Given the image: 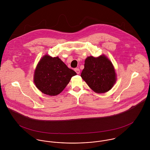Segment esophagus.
Segmentation results:
<instances>
[{
  "label": "esophagus",
  "mask_w": 150,
  "mask_h": 150,
  "mask_svg": "<svg viewBox=\"0 0 150 150\" xmlns=\"http://www.w3.org/2000/svg\"><path fill=\"white\" fill-rule=\"evenodd\" d=\"M74 71L76 72V73H77V74H79L80 73V70L79 69H78V68H76V69H74Z\"/></svg>",
  "instance_id": "1"
}]
</instances>
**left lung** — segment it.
<instances>
[{"label":"left lung","instance_id":"obj_1","mask_svg":"<svg viewBox=\"0 0 150 150\" xmlns=\"http://www.w3.org/2000/svg\"><path fill=\"white\" fill-rule=\"evenodd\" d=\"M81 77L91 89L98 93L110 90L116 82V73L111 62L104 55L86 58Z\"/></svg>","mask_w":150,"mask_h":150}]
</instances>
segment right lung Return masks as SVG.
<instances>
[{"instance_id":"add662e5","label":"right lung","mask_w":150,"mask_h":150,"mask_svg":"<svg viewBox=\"0 0 150 150\" xmlns=\"http://www.w3.org/2000/svg\"><path fill=\"white\" fill-rule=\"evenodd\" d=\"M76 74L59 57L52 58L45 55L36 66L33 81L43 93L55 96L64 89L71 78Z\"/></svg>"}]
</instances>
